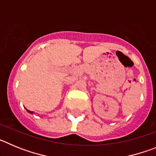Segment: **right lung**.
I'll return each mask as SVG.
<instances>
[{
  "mask_svg": "<svg viewBox=\"0 0 156 156\" xmlns=\"http://www.w3.org/2000/svg\"><path fill=\"white\" fill-rule=\"evenodd\" d=\"M27 111H28V112H30V113H32V114H33V113H34V112H31V111H30V110H27Z\"/></svg>",
  "mask_w": 156,
  "mask_h": 156,
  "instance_id": "right-lung-1",
  "label": "right lung"
}]
</instances>
